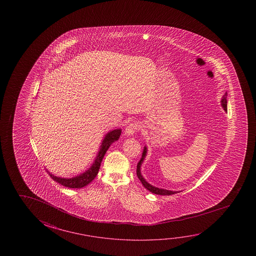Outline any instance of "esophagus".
Listing matches in <instances>:
<instances>
[{
    "label": "esophagus",
    "mask_w": 256,
    "mask_h": 256,
    "mask_svg": "<svg viewBox=\"0 0 256 256\" xmlns=\"http://www.w3.org/2000/svg\"><path fill=\"white\" fill-rule=\"evenodd\" d=\"M141 124L138 122H131L126 126V130H125V133L128 136H131L136 133L138 130H141Z\"/></svg>",
    "instance_id": "esophagus-1"
}]
</instances>
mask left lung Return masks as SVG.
I'll return each instance as SVG.
<instances>
[{
  "label": "left lung",
  "mask_w": 256,
  "mask_h": 256,
  "mask_svg": "<svg viewBox=\"0 0 256 256\" xmlns=\"http://www.w3.org/2000/svg\"><path fill=\"white\" fill-rule=\"evenodd\" d=\"M222 106L223 109L225 110L226 112V92L222 97ZM146 155V147H144V152H142V158L139 160L138 164V167H136V175L139 178V180L142 182V186L148 189L152 193L156 194H160V196H170V194H174L178 193V192H175V191H170V190H165V189L158 188H154L152 184L147 183L146 181L144 180V178H142L141 175V172H140V168H141V164H142V160L144 159Z\"/></svg>",
  "instance_id": "obj_1"
}]
</instances>
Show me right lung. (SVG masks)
Wrapping results in <instances>:
<instances>
[{"label":"right lung","instance_id":"right-lung-1","mask_svg":"<svg viewBox=\"0 0 256 256\" xmlns=\"http://www.w3.org/2000/svg\"><path fill=\"white\" fill-rule=\"evenodd\" d=\"M122 134V130H115L114 131H110V133L105 136L104 141L102 142L101 148L99 150V152L96 156V159L94 162L91 168H89L88 170L81 174L80 176L72 178H58V176H54L49 173L50 178L58 182L60 184H62L66 188H81L88 186L89 183H91L94 178L96 176L97 173L99 172V168L101 166L102 160L108 148L110 146L112 142L117 141L120 138Z\"/></svg>","mask_w":256,"mask_h":256}]
</instances>
